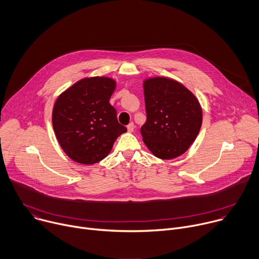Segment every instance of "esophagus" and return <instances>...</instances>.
Here are the masks:
<instances>
[{"label": "esophagus", "mask_w": 259, "mask_h": 259, "mask_svg": "<svg viewBox=\"0 0 259 259\" xmlns=\"http://www.w3.org/2000/svg\"><path fill=\"white\" fill-rule=\"evenodd\" d=\"M134 128H135V125H134L133 122H131V123L127 126V129H128L129 132H133V131H134Z\"/></svg>", "instance_id": "34e87169"}]
</instances>
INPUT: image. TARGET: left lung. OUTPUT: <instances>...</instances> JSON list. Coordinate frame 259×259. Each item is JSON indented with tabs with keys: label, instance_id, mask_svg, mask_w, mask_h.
<instances>
[{
	"label": "left lung",
	"instance_id": "left-lung-1",
	"mask_svg": "<svg viewBox=\"0 0 259 259\" xmlns=\"http://www.w3.org/2000/svg\"><path fill=\"white\" fill-rule=\"evenodd\" d=\"M147 121L140 128L144 143L160 159L184 154L195 140L202 123V110L193 94L165 77L145 80Z\"/></svg>",
	"mask_w": 259,
	"mask_h": 259
}]
</instances>
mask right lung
<instances>
[{
  "label": "right lung",
  "mask_w": 259,
  "mask_h": 259,
  "mask_svg": "<svg viewBox=\"0 0 259 259\" xmlns=\"http://www.w3.org/2000/svg\"><path fill=\"white\" fill-rule=\"evenodd\" d=\"M115 81L83 78L62 93L53 110V126L63 151L73 161L94 164L104 159L127 128L117 122L109 99Z\"/></svg>",
  "instance_id": "add662e5"
}]
</instances>
